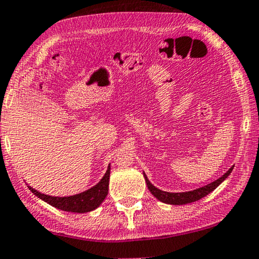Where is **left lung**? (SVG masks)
I'll return each mask as SVG.
<instances>
[{"label":"left lung","instance_id":"1","mask_svg":"<svg viewBox=\"0 0 259 259\" xmlns=\"http://www.w3.org/2000/svg\"><path fill=\"white\" fill-rule=\"evenodd\" d=\"M234 169V165L230 168L227 172L221 176L219 180L214 181L212 183H209L208 185L202 186V188L196 189L193 191H188V192H165V191H162L160 189L155 188V186L149 182L148 178H147L146 174L143 172V176H145L146 180V184L148 186V189L150 191V193L153 196L158 199V200L162 202H165V204H170V205H185V204H190V202L200 200L201 198H204L205 196H207L208 193L212 192V191L215 190L219 185L224 182L227 177L229 176L230 172H232Z\"/></svg>","mask_w":259,"mask_h":259}]
</instances>
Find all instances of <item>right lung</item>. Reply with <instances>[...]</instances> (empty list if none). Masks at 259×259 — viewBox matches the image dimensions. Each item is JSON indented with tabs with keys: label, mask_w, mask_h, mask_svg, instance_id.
Instances as JSON below:
<instances>
[{
	"label": "right lung",
	"mask_w": 259,
	"mask_h": 259,
	"mask_svg": "<svg viewBox=\"0 0 259 259\" xmlns=\"http://www.w3.org/2000/svg\"><path fill=\"white\" fill-rule=\"evenodd\" d=\"M110 165L107 166V170L101 182L97 183L93 188L84 191V192L74 194L69 197H52L38 192L29 186L31 192L35 194L38 198H40L47 204H50L53 207L66 210V212H74V213H87L91 210L96 209L99 205L102 204L105 197L109 192V181H110Z\"/></svg>",
	"instance_id": "add662e5"
}]
</instances>
